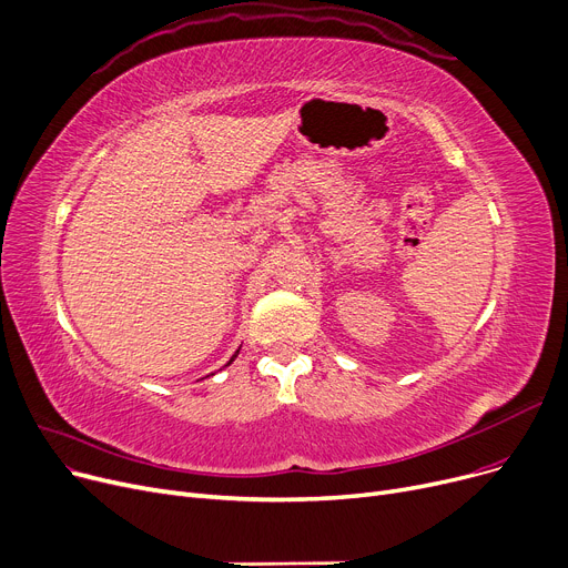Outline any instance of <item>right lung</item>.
<instances>
[{
	"mask_svg": "<svg viewBox=\"0 0 568 568\" xmlns=\"http://www.w3.org/2000/svg\"><path fill=\"white\" fill-rule=\"evenodd\" d=\"M236 354H239V349H236V352H234V354H232V359H230V362H227V364H225V366H230V364H232V362H234V359H236Z\"/></svg>",
	"mask_w": 568,
	"mask_h": 568,
	"instance_id": "add662e5",
	"label": "right lung"
}]
</instances>
